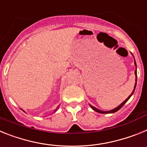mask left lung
Instances as JSON below:
<instances>
[{
	"mask_svg": "<svg viewBox=\"0 0 147 147\" xmlns=\"http://www.w3.org/2000/svg\"><path fill=\"white\" fill-rule=\"evenodd\" d=\"M135 66H136V63H135ZM135 76H136V77H135V87H134V90H133V92H132V94H131V95H130L129 96L128 98H127V99H126V100H125L124 101H123V103H122V104H121V105H119V106H118V107H116L115 109H112V110H110V111H106V112H104V111L99 110V109H97V108H95V107H92V106H91V105H89V106H90V107H91V108H92V109L93 110H95V112H99V113H102V114H107V113H114V112H117V111H118V110H119L120 109H121V107H123V106L125 104H126V102H127V100H128L129 99V98H130V97L132 96V94H133V93H134V91H135V86H136V84H137V69H136V70H135Z\"/></svg>",
	"mask_w": 147,
	"mask_h": 147,
	"instance_id": "8db88e82",
	"label": "left lung"
}]
</instances>
